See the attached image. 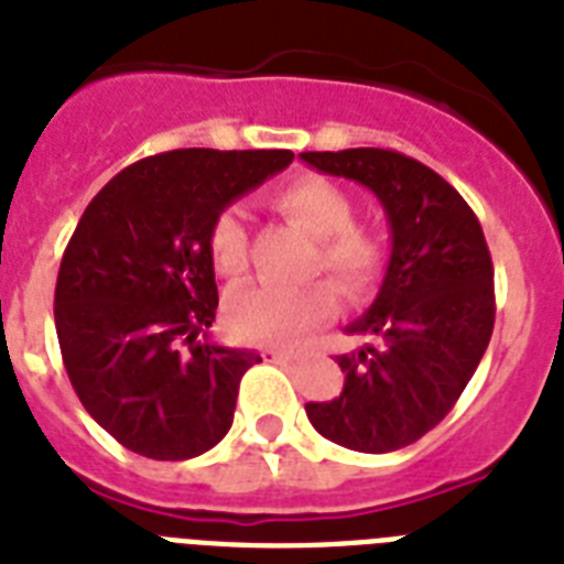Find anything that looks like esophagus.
Returning a JSON list of instances; mask_svg holds the SVG:
<instances>
[{
  "instance_id": "34e87169",
  "label": "esophagus",
  "mask_w": 564,
  "mask_h": 564,
  "mask_svg": "<svg viewBox=\"0 0 564 564\" xmlns=\"http://www.w3.org/2000/svg\"><path fill=\"white\" fill-rule=\"evenodd\" d=\"M263 356H269L272 361H292V359H295V354H292V350H274V347H267V350H263Z\"/></svg>"
}]
</instances>
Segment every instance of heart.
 I'll use <instances>...</instances> for the list:
<instances>
[{"instance_id":"obj_1","label":"heart","mask_w":564,"mask_h":564,"mask_svg":"<svg viewBox=\"0 0 564 564\" xmlns=\"http://www.w3.org/2000/svg\"><path fill=\"white\" fill-rule=\"evenodd\" d=\"M269 203L310 235L318 251L310 272H327L350 301L368 295L386 267V246L373 231L354 223V199L322 176H297L269 196ZM210 258L219 274L237 278L249 260V235L240 210H223L210 226ZM336 313V292L324 281L306 286L254 283L228 301V327L251 345H290L306 329L318 327Z\"/></svg>"}]
</instances>
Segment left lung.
Returning a JSON list of instances; mask_svg holds the SVG:
<instances>
[{
	"mask_svg": "<svg viewBox=\"0 0 564 564\" xmlns=\"http://www.w3.org/2000/svg\"><path fill=\"white\" fill-rule=\"evenodd\" d=\"M301 159L373 191L391 226L377 301L345 327L365 345L336 356L345 388L306 402L322 437L382 455L432 432L473 379L496 324L492 258L473 208L423 162L379 148Z\"/></svg>",
	"mask_w": 564,
	"mask_h": 564,
	"instance_id": "8db88e82",
	"label": "left lung"
}]
</instances>
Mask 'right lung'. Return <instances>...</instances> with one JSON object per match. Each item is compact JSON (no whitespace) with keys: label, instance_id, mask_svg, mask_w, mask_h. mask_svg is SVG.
I'll return each mask as SVG.
<instances>
[{"label":"right lung","instance_id":"add662e5","mask_svg":"<svg viewBox=\"0 0 564 564\" xmlns=\"http://www.w3.org/2000/svg\"><path fill=\"white\" fill-rule=\"evenodd\" d=\"M290 150L187 148L109 178L68 240L54 324L77 400L135 455L187 460L231 429L254 350L214 345L210 226Z\"/></svg>","mask_w":564,"mask_h":564}]
</instances>
